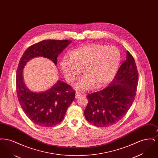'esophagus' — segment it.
<instances>
[{
  "mask_svg": "<svg viewBox=\"0 0 158 158\" xmlns=\"http://www.w3.org/2000/svg\"><path fill=\"white\" fill-rule=\"evenodd\" d=\"M82 94L79 92H76L75 94V97L76 98H79V97H81L82 96Z\"/></svg>",
  "mask_w": 158,
  "mask_h": 158,
  "instance_id": "esophagus-1",
  "label": "esophagus"
}]
</instances>
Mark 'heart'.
I'll list each match as a JSON object with an SVG mask.
<instances>
[{
	"instance_id": "heart-1",
	"label": "heart",
	"mask_w": 158,
	"mask_h": 158,
	"mask_svg": "<svg viewBox=\"0 0 158 158\" xmlns=\"http://www.w3.org/2000/svg\"><path fill=\"white\" fill-rule=\"evenodd\" d=\"M64 57L61 69L69 82H74L84 68L85 77L77 85L79 89L98 87L110 82L115 75L121 60L119 50L114 46L90 44L77 48Z\"/></svg>"
}]
</instances>
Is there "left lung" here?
<instances>
[{"instance_id": "8db88e82", "label": "left lung", "mask_w": 158, "mask_h": 158, "mask_svg": "<svg viewBox=\"0 0 158 158\" xmlns=\"http://www.w3.org/2000/svg\"><path fill=\"white\" fill-rule=\"evenodd\" d=\"M135 61L128 51L112 82L102 90L88 94L84 111L89 123L99 127H109L124 117L132 105L139 81Z\"/></svg>"}]
</instances>
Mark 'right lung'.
<instances>
[{
  "label": "right lung",
  "instance_id": "add662e5",
  "mask_svg": "<svg viewBox=\"0 0 158 158\" xmlns=\"http://www.w3.org/2000/svg\"><path fill=\"white\" fill-rule=\"evenodd\" d=\"M70 43L67 40L41 41L28 47L19 62L16 76L18 99L26 115L38 126L50 127L59 124L75 99V91L70 85L59 81L45 92H32L23 81V69L28 61L36 57L47 58L56 65L58 55Z\"/></svg>",
  "mask_w": 158,
  "mask_h": 158
}]
</instances>
